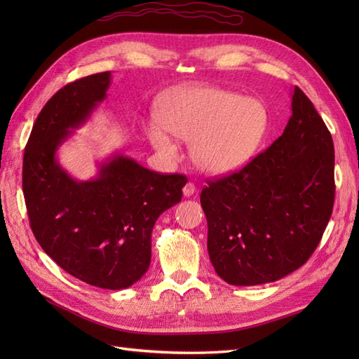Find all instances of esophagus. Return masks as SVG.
Wrapping results in <instances>:
<instances>
[{
    "label": "esophagus",
    "mask_w": 359,
    "mask_h": 359,
    "mask_svg": "<svg viewBox=\"0 0 359 359\" xmlns=\"http://www.w3.org/2000/svg\"><path fill=\"white\" fill-rule=\"evenodd\" d=\"M194 191H196V186H194L193 182H187L186 186L182 187V194H184V196H186V198H190V196H193Z\"/></svg>",
    "instance_id": "esophagus-1"
}]
</instances>
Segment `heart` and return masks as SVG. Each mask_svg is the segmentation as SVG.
<instances>
[{
	"instance_id": "b5f03b06",
	"label": "heart",
	"mask_w": 359,
	"mask_h": 359,
	"mask_svg": "<svg viewBox=\"0 0 359 359\" xmlns=\"http://www.w3.org/2000/svg\"><path fill=\"white\" fill-rule=\"evenodd\" d=\"M158 124L145 127L149 144L161 156L175 158L170 137L190 142V156L201 170L224 175L250 161L266 133L265 104L212 86H182L161 99Z\"/></svg>"
}]
</instances>
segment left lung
I'll return each instance as SVG.
<instances>
[{"label": "left lung", "instance_id": "1", "mask_svg": "<svg viewBox=\"0 0 359 359\" xmlns=\"http://www.w3.org/2000/svg\"><path fill=\"white\" fill-rule=\"evenodd\" d=\"M334 144L298 86L276 142L238 172L202 189L211 264L226 283L286 277L316 250L334 206Z\"/></svg>", "mask_w": 359, "mask_h": 359}]
</instances>
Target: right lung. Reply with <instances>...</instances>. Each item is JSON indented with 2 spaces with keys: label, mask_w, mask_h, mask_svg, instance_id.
<instances>
[{
  "label": "right lung",
  "mask_w": 359,
  "mask_h": 359,
  "mask_svg": "<svg viewBox=\"0 0 359 359\" xmlns=\"http://www.w3.org/2000/svg\"><path fill=\"white\" fill-rule=\"evenodd\" d=\"M111 72L86 76L53 94L32 126L22 189L32 233L45 253L91 286L119 290L142 278L151 232L178 203L187 178L163 175L115 154L90 181L62 169L57 151L106 99Z\"/></svg>",
  "instance_id": "right-lung-1"
}]
</instances>
